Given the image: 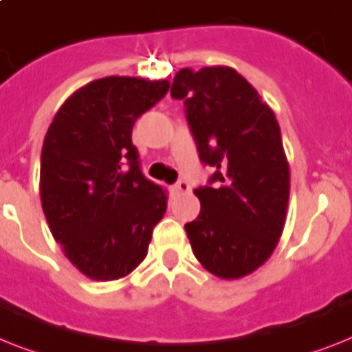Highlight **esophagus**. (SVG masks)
<instances>
[{"label":"esophagus","instance_id":"1","mask_svg":"<svg viewBox=\"0 0 352 352\" xmlns=\"http://www.w3.org/2000/svg\"><path fill=\"white\" fill-rule=\"evenodd\" d=\"M190 190L191 184L188 181H184V179H181V181H177L175 184H173V191H177V193H188Z\"/></svg>","mask_w":352,"mask_h":352}]
</instances>
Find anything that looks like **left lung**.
<instances>
[{
  "label": "left lung",
  "mask_w": 352,
  "mask_h": 352,
  "mask_svg": "<svg viewBox=\"0 0 352 352\" xmlns=\"http://www.w3.org/2000/svg\"><path fill=\"white\" fill-rule=\"evenodd\" d=\"M171 97L184 113L199 159L213 168L199 186L201 215L184 226L191 250L221 278L250 275L270 258L289 201V166L271 108L228 67L182 68Z\"/></svg>",
  "instance_id": "1"
}]
</instances>
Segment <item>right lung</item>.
I'll return each instance as SVG.
<instances>
[{
  "instance_id": "right-lung-1",
  "label": "right lung",
  "mask_w": 352,
  "mask_h": 352,
  "mask_svg": "<svg viewBox=\"0 0 352 352\" xmlns=\"http://www.w3.org/2000/svg\"><path fill=\"white\" fill-rule=\"evenodd\" d=\"M168 90V81L102 77L68 97L48 128L43 211L56 242L88 278L131 273L166 213V190L142 173L131 128Z\"/></svg>"
}]
</instances>
